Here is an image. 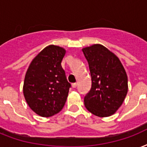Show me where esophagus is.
Returning a JSON list of instances; mask_svg holds the SVG:
<instances>
[{
    "label": "esophagus",
    "instance_id": "esophagus-1",
    "mask_svg": "<svg viewBox=\"0 0 147 147\" xmlns=\"http://www.w3.org/2000/svg\"><path fill=\"white\" fill-rule=\"evenodd\" d=\"M71 86H72V88H76V86H77V83L75 82V83L71 84Z\"/></svg>",
    "mask_w": 147,
    "mask_h": 147
}]
</instances>
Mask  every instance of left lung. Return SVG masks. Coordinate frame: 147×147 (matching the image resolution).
I'll return each instance as SVG.
<instances>
[{
	"label": "left lung",
	"mask_w": 147,
	"mask_h": 147,
	"mask_svg": "<svg viewBox=\"0 0 147 147\" xmlns=\"http://www.w3.org/2000/svg\"><path fill=\"white\" fill-rule=\"evenodd\" d=\"M92 78L84 98L86 108L95 116L107 117L118 110L128 91V78L118 57L102 45L82 49Z\"/></svg>",
	"instance_id": "8db88e82"
}]
</instances>
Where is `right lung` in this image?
Masks as SVG:
<instances>
[{
	"label": "right lung",
	"instance_id": "1",
	"mask_svg": "<svg viewBox=\"0 0 147 147\" xmlns=\"http://www.w3.org/2000/svg\"><path fill=\"white\" fill-rule=\"evenodd\" d=\"M65 52L61 47L47 46L32 60L25 75V100L42 117L55 115L65 104L71 87L61 64Z\"/></svg>",
	"mask_w": 147,
	"mask_h": 147
}]
</instances>
